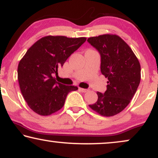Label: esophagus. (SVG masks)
<instances>
[{
  "label": "esophagus",
  "mask_w": 158,
  "mask_h": 158,
  "mask_svg": "<svg viewBox=\"0 0 158 158\" xmlns=\"http://www.w3.org/2000/svg\"><path fill=\"white\" fill-rule=\"evenodd\" d=\"M79 89H80V90L81 92H83V93H86V92H88V89H85V88H79Z\"/></svg>",
  "instance_id": "esophagus-1"
}]
</instances>
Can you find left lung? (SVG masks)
Listing matches in <instances>:
<instances>
[{
	"instance_id": "obj_1",
	"label": "left lung",
	"mask_w": 158,
	"mask_h": 158,
	"mask_svg": "<svg viewBox=\"0 0 158 158\" xmlns=\"http://www.w3.org/2000/svg\"><path fill=\"white\" fill-rule=\"evenodd\" d=\"M88 42L100 54L101 73L108 78L106 92H97V102L89 106L100 115L111 117L124 110L135 94L140 81V64L118 35L90 37Z\"/></svg>"
}]
</instances>
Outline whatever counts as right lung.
<instances>
[{"instance_id": "obj_1", "label": "right lung", "mask_w": 158, "mask_h": 158, "mask_svg": "<svg viewBox=\"0 0 158 158\" xmlns=\"http://www.w3.org/2000/svg\"><path fill=\"white\" fill-rule=\"evenodd\" d=\"M86 38L48 35L41 38L20 61L18 79L23 98L31 109L39 115L48 116L64 106L70 92L77 86L56 81L54 74L69 56L79 49Z\"/></svg>"}]
</instances>
